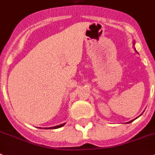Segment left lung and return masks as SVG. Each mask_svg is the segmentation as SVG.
Masks as SVG:
<instances>
[{
    "mask_svg": "<svg viewBox=\"0 0 155 155\" xmlns=\"http://www.w3.org/2000/svg\"><path fill=\"white\" fill-rule=\"evenodd\" d=\"M133 43H134V42H133ZM132 121H133H133H130L129 122H127V123H130V122H132Z\"/></svg>",
    "mask_w": 155,
    "mask_h": 155,
    "instance_id": "obj_1",
    "label": "left lung"
}]
</instances>
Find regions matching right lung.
Segmentation results:
<instances>
[{
	"mask_svg": "<svg viewBox=\"0 0 155 155\" xmlns=\"http://www.w3.org/2000/svg\"><path fill=\"white\" fill-rule=\"evenodd\" d=\"M65 125V123L64 124H61V125H56V126H53V127H50V128H48V129H59V128H61V127H63V125ZM45 129H47V128H45Z\"/></svg>",
	"mask_w": 155,
	"mask_h": 155,
	"instance_id": "add662e5",
	"label": "right lung"
}]
</instances>
